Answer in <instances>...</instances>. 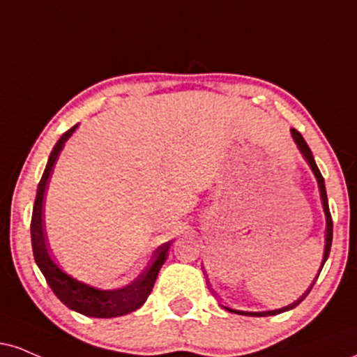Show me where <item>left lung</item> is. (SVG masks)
<instances>
[{
  "label": "left lung",
  "mask_w": 357,
  "mask_h": 357,
  "mask_svg": "<svg viewBox=\"0 0 357 357\" xmlns=\"http://www.w3.org/2000/svg\"><path fill=\"white\" fill-rule=\"evenodd\" d=\"M291 135H293L294 141H296V144H298V148H299V151L303 153V156L306 158V161L309 162V166H311L312 173H314L316 179H317V184H319L321 199H323V208H324V214H326V248H324L323 264H321V269H323V266H324V263H326V259H328V256H329V251H331V243H333V218H331V213H329V204H328V196H326L324 179H323V176H321L319 169H317V166H316V162H314V158H312L311 149H309V146L306 144V141H304V137L301 136V132L296 131L294 128H293V130H291ZM319 273H321V271H319ZM317 276H319V274H317ZM314 282H316V279H314ZM314 282H312L311 287H309V289L306 291V293H304V294L301 296V298L298 299V301H294L293 304H289V306H286V307L274 309V311H266V312H244V311H233V309H227V307H226V309H227V311H231V312H238V314H243V316H256V317H261V316H274V314H279V312L289 311V309H293V307L298 306V304L301 303L303 299L306 298V296L309 294V291L312 289V286H314Z\"/></svg>",
  "instance_id": "left-lung-1"
}]
</instances>
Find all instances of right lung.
Wrapping results in <instances>:
<instances>
[{"instance_id": "obj_1", "label": "right lung", "mask_w": 357, "mask_h": 357, "mask_svg": "<svg viewBox=\"0 0 357 357\" xmlns=\"http://www.w3.org/2000/svg\"><path fill=\"white\" fill-rule=\"evenodd\" d=\"M78 128V124L68 130L64 135L59 137L53 151L50 154L48 165H46L45 173L40 184H38L36 199L33 206V216H31V244H33V255L36 261L38 268L41 269L43 276L48 282L53 293L58 296V299L64 306H68L73 311L81 312L84 316L91 317H116L124 316L128 312L136 311L144 304L148 296L151 294L154 282H156L158 273H160L161 266L165 264L167 257V249L171 246L169 243L161 244L160 248L154 251V255L146 266L144 271L137 276L131 284L121 287V289L113 291H101L96 287H91L83 282L76 281L68 274H64L61 269L51 261L48 246H46V234L45 227H43V211H45V197L48 191V184L53 174L56 160H58L59 153L64 148V143L68 137L73 135V131Z\"/></svg>"}]
</instances>
